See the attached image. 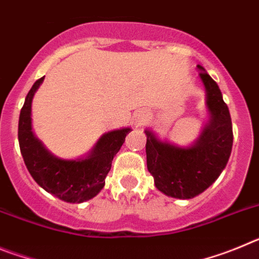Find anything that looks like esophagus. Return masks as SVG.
<instances>
[{
  "instance_id": "esophagus-1",
  "label": "esophagus",
  "mask_w": 259,
  "mask_h": 259,
  "mask_svg": "<svg viewBox=\"0 0 259 259\" xmlns=\"http://www.w3.org/2000/svg\"><path fill=\"white\" fill-rule=\"evenodd\" d=\"M148 119V114L144 113V111H139V113L135 114V118H134V122H135V125H141L145 123V120Z\"/></svg>"
}]
</instances>
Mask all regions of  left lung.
I'll list each match as a JSON object with an SVG mask.
<instances>
[{
    "label": "left lung",
    "mask_w": 259,
    "mask_h": 259,
    "mask_svg": "<svg viewBox=\"0 0 259 259\" xmlns=\"http://www.w3.org/2000/svg\"><path fill=\"white\" fill-rule=\"evenodd\" d=\"M206 91L209 120L189 146L159 140L150 130L146 135V166L154 184L168 197L189 200L218 179L227 164L233 143L232 122L218 84L202 66H197Z\"/></svg>",
    "instance_id": "obj_1"
}]
</instances>
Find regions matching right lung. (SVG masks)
I'll return each instance as SVG.
<instances>
[{
	"label": "right lung",
	"mask_w": 259,
	"mask_h": 259,
	"mask_svg": "<svg viewBox=\"0 0 259 259\" xmlns=\"http://www.w3.org/2000/svg\"><path fill=\"white\" fill-rule=\"evenodd\" d=\"M44 77L32 85L20 110L18 125L20 153L29 174L41 188L66 202H84L104 188L114 155L132 130L125 127L104 134L85 157L63 159L52 154L32 130V100Z\"/></svg>",
	"instance_id": "right-lung-1"
}]
</instances>
